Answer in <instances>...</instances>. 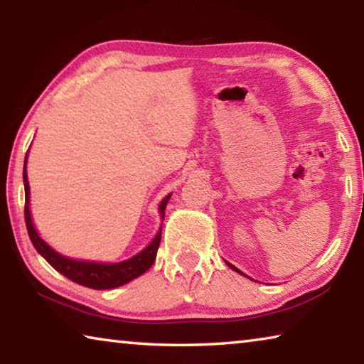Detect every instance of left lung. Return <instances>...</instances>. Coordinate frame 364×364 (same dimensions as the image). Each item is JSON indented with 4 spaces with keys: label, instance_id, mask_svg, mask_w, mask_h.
I'll return each instance as SVG.
<instances>
[{
    "label": "left lung",
    "instance_id": "obj_1",
    "mask_svg": "<svg viewBox=\"0 0 364 364\" xmlns=\"http://www.w3.org/2000/svg\"><path fill=\"white\" fill-rule=\"evenodd\" d=\"M228 264H230V267H231V268H232L234 271H237V273H241V271H239V269H237L236 267H232V264H231V263H228ZM241 274H242V273H241Z\"/></svg>",
    "mask_w": 364,
    "mask_h": 364
}]
</instances>
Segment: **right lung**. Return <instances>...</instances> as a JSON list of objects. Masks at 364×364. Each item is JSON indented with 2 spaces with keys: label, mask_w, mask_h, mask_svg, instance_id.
<instances>
[{
  "label": "right lung",
  "mask_w": 364,
  "mask_h": 364,
  "mask_svg": "<svg viewBox=\"0 0 364 364\" xmlns=\"http://www.w3.org/2000/svg\"><path fill=\"white\" fill-rule=\"evenodd\" d=\"M26 164H27V156H26ZM23 186H26V208H23V217H26V225L28 231V237L32 241L33 247L36 252L45 258V260L51 264L54 269H58L60 274H64L65 278L70 281L77 282L80 286L90 287V289H97V291H102V289H114L127 284L132 279L138 278L147 269L152 267V263L156 262L157 249L160 245V237H162V230L157 232V236L154 237V241L147 245V247L139 252L138 255L127 262L120 263H90V262H77L70 260V258H65L59 255L58 252H54L49 245L43 241V239L36 234L35 226L32 223V217H30L28 210V180H27V170L26 165H23ZM170 196L165 197V199L160 202V213L164 212L165 207H167V202Z\"/></svg>",
  "instance_id": "add662e5"
}]
</instances>
